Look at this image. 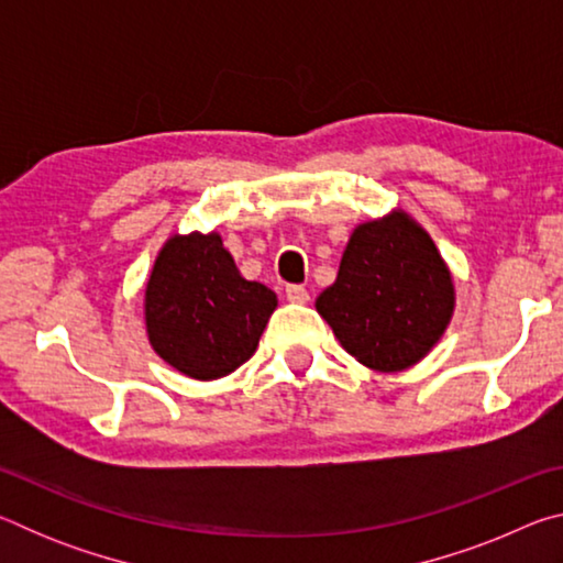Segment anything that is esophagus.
<instances>
[{
    "label": "esophagus",
    "mask_w": 563,
    "mask_h": 563,
    "mask_svg": "<svg viewBox=\"0 0 563 563\" xmlns=\"http://www.w3.org/2000/svg\"><path fill=\"white\" fill-rule=\"evenodd\" d=\"M285 295H288V300L290 302H308V290L302 288V285H288V288H285Z\"/></svg>",
    "instance_id": "esophagus-1"
}]
</instances>
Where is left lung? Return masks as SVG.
Wrapping results in <instances>:
<instances>
[{
  "label": "left lung",
  "mask_w": 563,
  "mask_h": 563,
  "mask_svg": "<svg viewBox=\"0 0 563 563\" xmlns=\"http://www.w3.org/2000/svg\"><path fill=\"white\" fill-rule=\"evenodd\" d=\"M316 308L352 357L397 373L442 338L454 288L430 235L395 213L355 228L338 280L320 292Z\"/></svg>",
  "instance_id": "left-lung-1"
}]
</instances>
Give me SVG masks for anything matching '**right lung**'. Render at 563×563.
<instances>
[{
  "label": "right lung",
  "instance_id": "right-lung-1",
  "mask_svg": "<svg viewBox=\"0 0 563 563\" xmlns=\"http://www.w3.org/2000/svg\"><path fill=\"white\" fill-rule=\"evenodd\" d=\"M275 305L271 288L241 278L221 235H176L146 285L148 340L178 373L216 379L253 357Z\"/></svg>",
  "mask_w": 563,
  "mask_h": 563
}]
</instances>
